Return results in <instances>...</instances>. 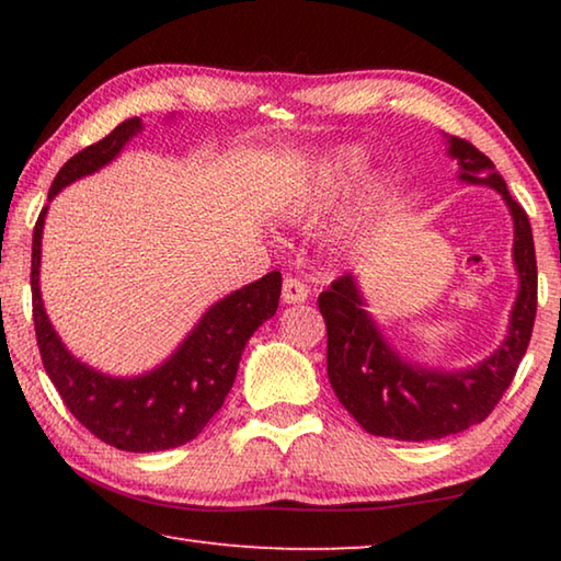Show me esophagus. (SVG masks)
I'll return each mask as SVG.
<instances>
[{
  "mask_svg": "<svg viewBox=\"0 0 561 561\" xmlns=\"http://www.w3.org/2000/svg\"><path fill=\"white\" fill-rule=\"evenodd\" d=\"M309 297V287L297 277H284L282 284V301L284 304H301Z\"/></svg>",
  "mask_w": 561,
  "mask_h": 561,
  "instance_id": "obj_1",
  "label": "esophagus"
}]
</instances>
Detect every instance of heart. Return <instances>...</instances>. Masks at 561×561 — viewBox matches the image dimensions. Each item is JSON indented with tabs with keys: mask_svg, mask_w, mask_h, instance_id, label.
I'll use <instances>...</instances> for the list:
<instances>
[{
	"mask_svg": "<svg viewBox=\"0 0 561 561\" xmlns=\"http://www.w3.org/2000/svg\"><path fill=\"white\" fill-rule=\"evenodd\" d=\"M368 173V153L360 146H339L321 156L304 175L282 190L277 197V215L287 222H307L344 201ZM391 185L383 175H371L358 193V217L371 215L386 203ZM346 225L344 232H351Z\"/></svg>",
	"mask_w": 561,
	"mask_h": 561,
	"instance_id": "heart-1",
	"label": "heart"
}]
</instances>
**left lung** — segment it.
I'll list each match as a JSON object with an SVG mask.
<instances>
[{
	"instance_id": "obj_1",
	"label": "left lung",
	"mask_w": 561,
	"mask_h": 561,
	"mask_svg": "<svg viewBox=\"0 0 561 561\" xmlns=\"http://www.w3.org/2000/svg\"><path fill=\"white\" fill-rule=\"evenodd\" d=\"M443 138L445 153L458 163L460 183L495 190L507 205L515 230L512 264L517 272V297L502 344L474 366L445 371L408 358L393 346L368 311L356 274H346L319 294L329 336V383L360 428L381 438L438 440L485 421L515 378L535 327L537 260L527 213L512 201L507 183L485 153L448 133Z\"/></svg>"
}]
</instances>
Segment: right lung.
Returning <instances> with one entry per match:
<instances>
[{
  "instance_id": "right-lung-1",
  "label": "right lung",
  "mask_w": 561,
  "mask_h": 561,
  "mask_svg": "<svg viewBox=\"0 0 561 561\" xmlns=\"http://www.w3.org/2000/svg\"><path fill=\"white\" fill-rule=\"evenodd\" d=\"M168 121H175V113H170ZM144 128V118H128L99 144L76 153L54 178L49 203L76 180L113 163ZM46 213L49 205L36 220L32 240L34 329L42 364L66 408L96 438L118 450L158 453L197 438L230 393L247 341L277 314L282 274H264L210 304L173 354L158 366L136 376H113L73 356L46 314L39 287Z\"/></svg>"
}]
</instances>
